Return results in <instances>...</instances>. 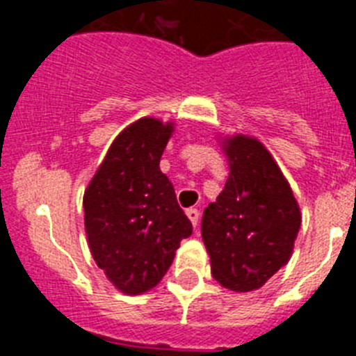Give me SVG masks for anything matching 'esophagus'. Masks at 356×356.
<instances>
[{
  "label": "esophagus",
  "instance_id": "34e87169",
  "mask_svg": "<svg viewBox=\"0 0 356 356\" xmlns=\"http://www.w3.org/2000/svg\"><path fill=\"white\" fill-rule=\"evenodd\" d=\"M187 217L191 219V222H193L194 228H196L197 221H200V212H197V209H188L187 210Z\"/></svg>",
  "mask_w": 356,
  "mask_h": 356
}]
</instances>
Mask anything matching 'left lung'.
Here are the masks:
<instances>
[{
	"label": "left lung",
	"mask_w": 356,
	"mask_h": 356,
	"mask_svg": "<svg viewBox=\"0 0 356 356\" xmlns=\"http://www.w3.org/2000/svg\"><path fill=\"white\" fill-rule=\"evenodd\" d=\"M229 176L201 219L212 276L235 292L260 289L291 259L301 213L271 153L253 137L222 143Z\"/></svg>",
	"instance_id": "1"
}]
</instances>
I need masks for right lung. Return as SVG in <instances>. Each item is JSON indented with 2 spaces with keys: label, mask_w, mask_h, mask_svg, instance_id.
I'll return each instance as SVG.
<instances>
[{
  "label": "right lung",
  "mask_w": 356,
  "mask_h": 356,
  "mask_svg": "<svg viewBox=\"0 0 356 356\" xmlns=\"http://www.w3.org/2000/svg\"><path fill=\"white\" fill-rule=\"evenodd\" d=\"M172 122L143 118L108 147L83 194L85 232L97 267L124 294L155 287L193 225L176 201L160 156Z\"/></svg>",
  "instance_id": "obj_1"
}]
</instances>
